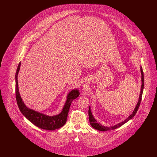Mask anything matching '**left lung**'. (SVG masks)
Here are the masks:
<instances>
[{
	"instance_id": "left-lung-1",
	"label": "left lung",
	"mask_w": 157,
	"mask_h": 157,
	"mask_svg": "<svg viewBox=\"0 0 157 157\" xmlns=\"http://www.w3.org/2000/svg\"><path fill=\"white\" fill-rule=\"evenodd\" d=\"M141 69V82H142V85H141V91H140V97H139V99L138 101V103L136 105L135 108L133 112L132 113V114H131L127 119L124 120V121L118 123V124L113 125V126H110V127H105L102 126L101 124L98 123L97 120H95L94 117V116L92 115V113L90 111V108H89V111H88V114H89V120H90V124L92 127H93L94 129L98 130V131H110V130H113L115 129H117L119 127H121L122 125H123L124 124H125L128 121L131 120L134 117L135 115L136 114V113L137 112L140 103L141 102V98H142V93H143V90H144V73H143V70H142V67H140Z\"/></svg>"
}]
</instances>
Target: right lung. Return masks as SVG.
<instances>
[{"instance_id": "add662e5", "label": "right lung", "mask_w": 157, "mask_h": 157, "mask_svg": "<svg viewBox=\"0 0 157 157\" xmlns=\"http://www.w3.org/2000/svg\"><path fill=\"white\" fill-rule=\"evenodd\" d=\"M21 64V63L19 62L15 75V92L17 104L23 115H24L35 126L42 128L43 129L53 131L63 127L67 122V114L72 101H74L76 98L79 96V90H72L67 94V101L62 109V111L60 113L56 115L48 116L42 113L35 111L32 109L28 108L25 105L19 92L17 75L20 70Z\"/></svg>"}]
</instances>
